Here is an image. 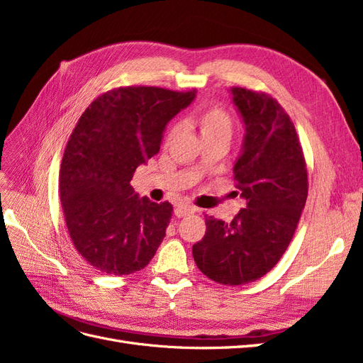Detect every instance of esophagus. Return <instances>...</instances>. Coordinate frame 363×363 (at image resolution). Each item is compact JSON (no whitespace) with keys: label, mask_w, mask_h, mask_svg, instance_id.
Returning a JSON list of instances; mask_svg holds the SVG:
<instances>
[{"label":"esophagus","mask_w":363,"mask_h":363,"mask_svg":"<svg viewBox=\"0 0 363 363\" xmlns=\"http://www.w3.org/2000/svg\"><path fill=\"white\" fill-rule=\"evenodd\" d=\"M196 208L194 206H186V204H182L179 207H175V215H177L179 218H183V216H188L191 213H195Z\"/></svg>","instance_id":"esophagus-1"}]
</instances>
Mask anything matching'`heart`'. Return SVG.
<instances>
[{"label": "heart", "mask_w": 363, "mask_h": 363, "mask_svg": "<svg viewBox=\"0 0 363 363\" xmlns=\"http://www.w3.org/2000/svg\"><path fill=\"white\" fill-rule=\"evenodd\" d=\"M192 123L199 128L204 144L215 140H230L233 133V118L221 106H208L196 112ZM177 133V127H171L168 139H172Z\"/></svg>", "instance_id": "1"}]
</instances>
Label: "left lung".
Returning a JSON list of instances; mask_svg holds the SVG:
<instances>
[{
	"instance_id": "1",
	"label": "left lung",
	"mask_w": 363,
	"mask_h": 363,
	"mask_svg": "<svg viewBox=\"0 0 363 363\" xmlns=\"http://www.w3.org/2000/svg\"><path fill=\"white\" fill-rule=\"evenodd\" d=\"M245 124L236 188L247 206L232 223L206 215V235L192 247L211 280L240 286L265 276L286 251L307 199V168L294 123L276 98L232 87Z\"/></svg>"
}]
</instances>
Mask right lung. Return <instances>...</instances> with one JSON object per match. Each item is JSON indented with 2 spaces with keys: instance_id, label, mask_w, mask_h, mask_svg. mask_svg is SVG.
I'll list each match as a JSON object with an SVG mask.
<instances>
[{
  "instance_id": "1",
  "label": "right lung",
  "mask_w": 363,
  "mask_h": 363,
  "mask_svg": "<svg viewBox=\"0 0 363 363\" xmlns=\"http://www.w3.org/2000/svg\"><path fill=\"white\" fill-rule=\"evenodd\" d=\"M195 94L115 87L95 98L72 130L60 164V201L75 250L95 269L128 276L156 255L172 206L139 199L130 182L157 155L164 127Z\"/></svg>"
}]
</instances>
